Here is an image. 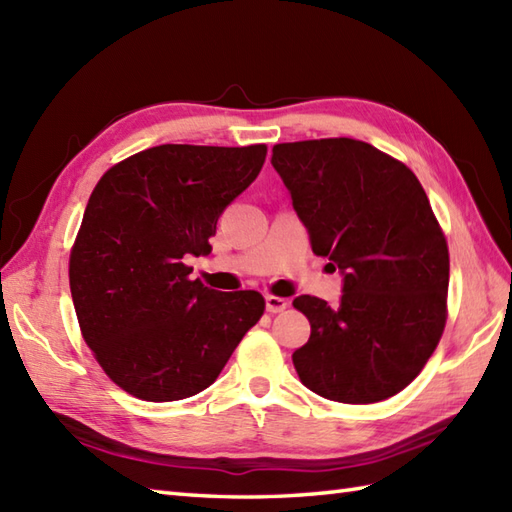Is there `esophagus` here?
Here are the masks:
<instances>
[{
  "instance_id": "esophagus-1",
  "label": "esophagus",
  "mask_w": 512,
  "mask_h": 512,
  "mask_svg": "<svg viewBox=\"0 0 512 512\" xmlns=\"http://www.w3.org/2000/svg\"><path fill=\"white\" fill-rule=\"evenodd\" d=\"M286 308H288V301H286V299L275 297V295H268V297H266V310H268V312L277 314V312H284Z\"/></svg>"
}]
</instances>
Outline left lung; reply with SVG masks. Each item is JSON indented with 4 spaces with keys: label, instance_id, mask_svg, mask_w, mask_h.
<instances>
[{
    "label": "left lung",
    "instance_id": "8db88e82",
    "mask_svg": "<svg viewBox=\"0 0 512 512\" xmlns=\"http://www.w3.org/2000/svg\"><path fill=\"white\" fill-rule=\"evenodd\" d=\"M273 167L310 233L312 253L345 275L341 306L301 295L310 339L292 354L301 383L347 405L396 396L447 325L449 246L405 162L354 138L273 147Z\"/></svg>",
    "mask_w": 512,
    "mask_h": 512
}]
</instances>
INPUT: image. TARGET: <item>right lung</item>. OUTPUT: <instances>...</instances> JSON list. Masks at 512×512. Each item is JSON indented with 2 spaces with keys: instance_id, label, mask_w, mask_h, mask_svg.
<instances>
[{
  "instance_id": "right-lung-1",
  "label": "right lung",
  "mask_w": 512,
  "mask_h": 512,
  "mask_svg": "<svg viewBox=\"0 0 512 512\" xmlns=\"http://www.w3.org/2000/svg\"><path fill=\"white\" fill-rule=\"evenodd\" d=\"M266 154V145H160L96 182L70 250V292L83 341L127 394H200L262 319L257 290L206 288L182 259L211 253L217 217Z\"/></svg>"
}]
</instances>
